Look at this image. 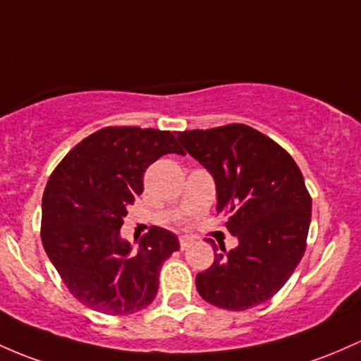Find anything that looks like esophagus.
<instances>
[{
    "label": "esophagus",
    "instance_id": "obj_1",
    "mask_svg": "<svg viewBox=\"0 0 361 361\" xmlns=\"http://www.w3.org/2000/svg\"><path fill=\"white\" fill-rule=\"evenodd\" d=\"M190 243H192V238H188V236H181V238H180V248H181V250L188 248Z\"/></svg>",
    "mask_w": 361,
    "mask_h": 361
}]
</instances>
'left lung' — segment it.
I'll use <instances>...</instances> for the list:
<instances>
[{
  "label": "left lung",
  "mask_w": 361,
  "mask_h": 361,
  "mask_svg": "<svg viewBox=\"0 0 361 361\" xmlns=\"http://www.w3.org/2000/svg\"><path fill=\"white\" fill-rule=\"evenodd\" d=\"M187 152L212 174L217 212L238 247L216 253L195 277L197 291L214 307L247 310L286 284L307 248L312 199L293 157L252 126L233 123L178 133Z\"/></svg>",
  "instance_id": "8db88e82"
}]
</instances>
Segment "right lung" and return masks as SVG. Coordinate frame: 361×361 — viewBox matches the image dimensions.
<instances>
[{"mask_svg":"<svg viewBox=\"0 0 361 361\" xmlns=\"http://www.w3.org/2000/svg\"><path fill=\"white\" fill-rule=\"evenodd\" d=\"M164 154H185L171 132L108 126L75 145L47 180L42 245L71 295L92 310L126 315L147 307L162 262L180 250L176 235L157 226L137 250L120 236L145 169Z\"/></svg>","mask_w":361,"mask_h":361,"instance_id":"1","label":"right lung"}]
</instances>
